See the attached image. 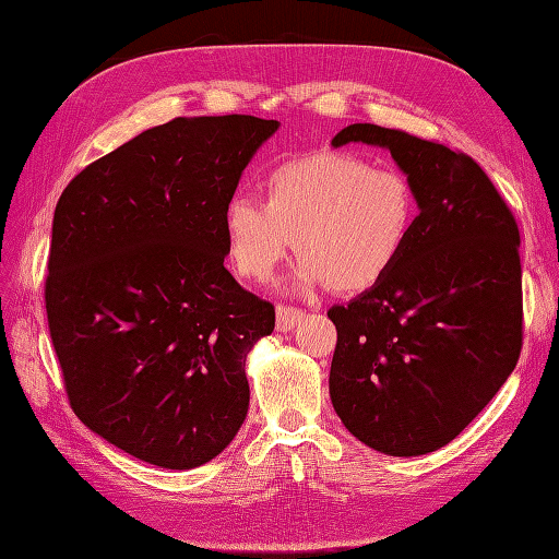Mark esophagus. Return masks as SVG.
<instances>
[{"label": "esophagus", "mask_w": 559, "mask_h": 559, "mask_svg": "<svg viewBox=\"0 0 559 559\" xmlns=\"http://www.w3.org/2000/svg\"><path fill=\"white\" fill-rule=\"evenodd\" d=\"M306 319V314H302V310L298 308H286V306H277L275 310V329L280 333H286V331H294L300 321Z\"/></svg>", "instance_id": "34e87169"}]
</instances>
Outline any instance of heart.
I'll return each instance as SVG.
<instances>
[{"instance_id": "b5f03b06", "label": "heart", "mask_w": 559, "mask_h": 559, "mask_svg": "<svg viewBox=\"0 0 559 559\" xmlns=\"http://www.w3.org/2000/svg\"><path fill=\"white\" fill-rule=\"evenodd\" d=\"M419 205L408 177L349 154H314L267 173L263 202L233 195L224 238L235 267L265 282L296 249V286L326 284L337 294L378 286L401 261Z\"/></svg>"}]
</instances>
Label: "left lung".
I'll return each mask as SVG.
<instances>
[{"instance_id": "1", "label": "left lung", "mask_w": 559, "mask_h": 559, "mask_svg": "<svg viewBox=\"0 0 559 559\" xmlns=\"http://www.w3.org/2000/svg\"><path fill=\"white\" fill-rule=\"evenodd\" d=\"M386 148L413 183V240L378 286L333 306L329 392L352 436L392 456L448 445L522 347L518 224L480 165L408 132L354 123L331 146Z\"/></svg>"}]
</instances>
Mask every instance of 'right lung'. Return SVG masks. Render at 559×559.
Masks as SVG:
<instances>
[{"instance_id":"obj_1","label":"right lung","mask_w":559,"mask_h":559,"mask_svg":"<svg viewBox=\"0 0 559 559\" xmlns=\"http://www.w3.org/2000/svg\"><path fill=\"white\" fill-rule=\"evenodd\" d=\"M280 121L200 116L144 130L62 191L50 341L76 417L160 468L207 464L249 408L247 354L275 308L224 267V207Z\"/></svg>"}]
</instances>
